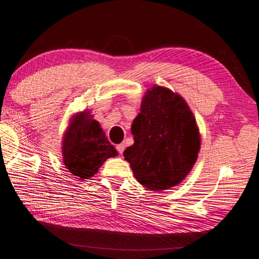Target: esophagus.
Listing matches in <instances>:
<instances>
[{"mask_svg":"<svg viewBox=\"0 0 259 259\" xmlns=\"http://www.w3.org/2000/svg\"><path fill=\"white\" fill-rule=\"evenodd\" d=\"M124 148H125V144L124 143H121V144H118L117 146H116V149H117V151H118V153H123V151H124Z\"/></svg>","mask_w":259,"mask_h":259,"instance_id":"34e87169","label":"esophagus"}]
</instances>
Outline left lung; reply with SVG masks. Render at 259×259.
Masks as SVG:
<instances>
[{"instance_id": "obj_1", "label": "left lung", "mask_w": 259, "mask_h": 259, "mask_svg": "<svg viewBox=\"0 0 259 259\" xmlns=\"http://www.w3.org/2000/svg\"><path fill=\"white\" fill-rule=\"evenodd\" d=\"M134 144L123 152L135 178L152 191L180 184L195 164L200 134L194 115L179 94L161 86L148 90L131 124Z\"/></svg>"}]
</instances>
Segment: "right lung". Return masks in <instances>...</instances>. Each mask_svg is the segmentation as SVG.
<instances>
[{
  "label": "right lung",
  "instance_id": "right-lung-1",
  "mask_svg": "<svg viewBox=\"0 0 259 259\" xmlns=\"http://www.w3.org/2000/svg\"><path fill=\"white\" fill-rule=\"evenodd\" d=\"M116 154L117 151L90 111L72 117L63 140V158L64 165L73 176L90 179L108 158Z\"/></svg>",
  "mask_w": 259,
  "mask_h": 259
}]
</instances>
